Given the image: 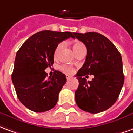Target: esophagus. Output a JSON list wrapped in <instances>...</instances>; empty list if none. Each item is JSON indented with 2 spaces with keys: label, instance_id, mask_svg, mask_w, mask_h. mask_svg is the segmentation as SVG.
<instances>
[{
  "label": "esophagus",
  "instance_id": "1",
  "mask_svg": "<svg viewBox=\"0 0 133 133\" xmlns=\"http://www.w3.org/2000/svg\"><path fill=\"white\" fill-rule=\"evenodd\" d=\"M71 78H72L71 76H69V75H66V79L68 80H68H70V79Z\"/></svg>",
  "mask_w": 133,
  "mask_h": 133
}]
</instances>
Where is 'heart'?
<instances>
[{
	"mask_svg": "<svg viewBox=\"0 0 133 133\" xmlns=\"http://www.w3.org/2000/svg\"><path fill=\"white\" fill-rule=\"evenodd\" d=\"M63 43H60L58 44L56 48H55V51H54V57L55 58H57L59 55V52H61V50L63 48ZM72 49L74 50V52H75V54H77L78 52H79L80 51H81L82 50L85 49V46L84 45V44L83 43H81L80 41H76V42H74L72 45ZM60 69L63 71L66 74H72L73 71H74V69L71 68V67L67 66L65 65H63L60 67Z\"/></svg>",
	"mask_w": 133,
	"mask_h": 133,
	"instance_id": "obj_1",
	"label": "heart"
}]
</instances>
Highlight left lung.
I'll return each instance as SVG.
<instances>
[{"instance_id":"8db88e82","label":"left lung","mask_w":133,"mask_h":133,"mask_svg":"<svg viewBox=\"0 0 133 133\" xmlns=\"http://www.w3.org/2000/svg\"><path fill=\"white\" fill-rule=\"evenodd\" d=\"M87 48L85 62L76 74L79 85L75 102L84 111L98 113L106 110L119 97L124 83L123 61L120 52L105 36L95 32L74 33ZM93 75L87 82L82 76Z\"/></svg>"}]
</instances>
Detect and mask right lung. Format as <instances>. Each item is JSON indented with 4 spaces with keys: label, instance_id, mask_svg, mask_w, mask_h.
Instances as JSON below:
<instances>
[{
    "label": "right lung",
    "instance_id": "right-lung-1",
    "mask_svg": "<svg viewBox=\"0 0 133 133\" xmlns=\"http://www.w3.org/2000/svg\"><path fill=\"white\" fill-rule=\"evenodd\" d=\"M71 32L43 30L35 33L22 45L16 53L12 81L19 100L35 112L54 108L66 77L55 70L47 78L45 70L54 63V51L61 41L75 38Z\"/></svg>",
    "mask_w": 133,
    "mask_h": 133
}]
</instances>
